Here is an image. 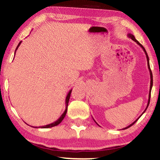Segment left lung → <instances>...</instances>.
I'll return each instance as SVG.
<instances>
[{
	"label": "left lung",
	"mask_w": 160,
	"mask_h": 160,
	"mask_svg": "<svg viewBox=\"0 0 160 160\" xmlns=\"http://www.w3.org/2000/svg\"><path fill=\"white\" fill-rule=\"evenodd\" d=\"M127 36H128V37H129V38H131V39H132L133 41H135V42H136V43H137V44H138V45H139V46H140V48H142V50H143V51H144V52H145V54H146V58H147V63H148V69H149V72H150L151 82H150V90H149V94H148V104H147V107H146V110H144V112H142V114H143L144 112H145V111H146L147 108H148V105H149V102H150V98H151V91H152V86H153V75H152V70H151V69H150V65H149V58H148V54H147V52H146V50H145V48H143V47H142V45L141 44H140V42H138V40H136V39H135V37H134V35H132V33H128V34H127ZM142 115H141V116H142ZM140 117H139V118H140ZM138 119H137V120H135V121H134L133 123H132L130 125H129L128 127H125V128H123V129H127V128H129V127H130L131 126H132V125L134 124V123H135L136 122V121H138ZM93 120H94V119H93ZM94 121H95V120H94ZM95 122H96V121H95ZM96 123H97V122H96ZM97 124H98V123H97ZM98 125H99V124H98Z\"/></svg>",
	"instance_id": "obj_1"
}]
</instances>
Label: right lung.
<instances>
[{
  "label": "right lung",
  "mask_w": 160,
  "mask_h": 160,
  "mask_svg": "<svg viewBox=\"0 0 160 160\" xmlns=\"http://www.w3.org/2000/svg\"><path fill=\"white\" fill-rule=\"evenodd\" d=\"M22 43V41H21L20 43L18 44V47H17V48H16V50H15V52H14V55H15V52H16V51H17V50H18V48H19V46L20 45V44ZM72 89H71V90H70L69 91V93H68V94H67V97H66V100H65V104H66V109H65V110H64V112H63V113L61 115V117L60 118H59L58 120H57L56 121H55V122H53V123H50V124H48V125H45V126H42V127H39V128H50V127H55V126H57V125H58L59 123H60L61 121H63V119L64 118V117H65V116H66V114H67V107H68V103H69V98H70V95H71V93H72ZM36 128H38V127H36Z\"/></svg>",
  "instance_id": "1"
}]
</instances>
